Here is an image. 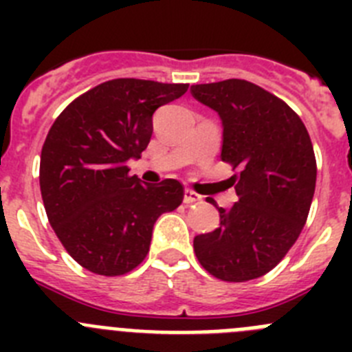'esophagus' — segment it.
Instances as JSON below:
<instances>
[{"instance_id":"obj_1","label":"esophagus","mask_w":352,"mask_h":352,"mask_svg":"<svg viewBox=\"0 0 352 352\" xmlns=\"http://www.w3.org/2000/svg\"><path fill=\"white\" fill-rule=\"evenodd\" d=\"M203 201V197L199 194H195L194 190H190V188H186L185 190V195H183V203L186 204V206H190V204H195V203H201Z\"/></svg>"}]
</instances>
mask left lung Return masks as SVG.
I'll return each mask as SVG.
<instances>
[{
    "mask_svg": "<svg viewBox=\"0 0 352 352\" xmlns=\"http://www.w3.org/2000/svg\"><path fill=\"white\" fill-rule=\"evenodd\" d=\"M190 91L219 113L220 158L238 169L229 178L238 203L219 208L213 232L195 236V256L220 280L259 278L284 259L307 222L317 176L312 141L284 100L248 80L195 84Z\"/></svg>",
    "mask_w": 352,
    "mask_h": 352,
    "instance_id": "left-lung-1",
    "label": "left lung"
}]
</instances>
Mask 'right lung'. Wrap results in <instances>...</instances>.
Listing matches in <instances>:
<instances>
[{
	"label": "right lung",
	"instance_id": "obj_1",
	"mask_svg": "<svg viewBox=\"0 0 352 352\" xmlns=\"http://www.w3.org/2000/svg\"><path fill=\"white\" fill-rule=\"evenodd\" d=\"M188 84L142 79L102 82L67 105L40 157V190L56 236L82 268L132 272L149 252L153 226L183 201L178 179L151 185L130 176L153 133V113Z\"/></svg>",
	"mask_w": 352,
	"mask_h": 352
}]
</instances>
